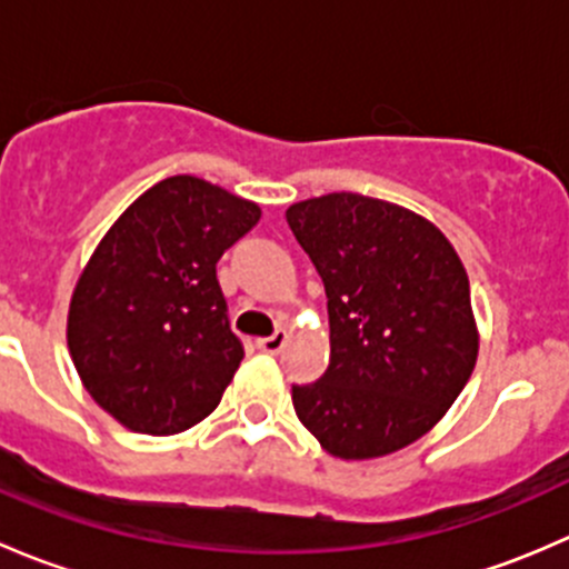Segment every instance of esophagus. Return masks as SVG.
Here are the masks:
<instances>
[{
	"mask_svg": "<svg viewBox=\"0 0 569 569\" xmlns=\"http://www.w3.org/2000/svg\"><path fill=\"white\" fill-rule=\"evenodd\" d=\"M286 341H289V330L286 327H280V330H274V336H267V338H258V349L267 355H278L280 349L286 347Z\"/></svg>",
	"mask_w": 569,
	"mask_h": 569,
	"instance_id": "esophagus-1",
	"label": "esophagus"
}]
</instances>
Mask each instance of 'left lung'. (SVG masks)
<instances>
[{
  "label": "left lung",
  "mask_w": 569,
  "mask_h": 569,
  "mask_svg": "<svg viewBox=\"0 0 569 569\" xmlns=\"http://www.w3.org/2000/svg\"><path fill=\"white\" fill-rule=\"evenodd\" d=\"M317 267L330 317V366L291 388L302 427L338 460L416 443L449 412L479 358L470 283L427 217L358 192L286 209Z\"/></svg>",
  "instance_id": "8db88e82"
}]
</instances>
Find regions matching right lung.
Segmentation results:
<instances>
[{
	"label": "right lung",
	"mask_w": 569,
	"mask_h": 569,
	"mask_svg": "<svg viewBox=\"0 0 569 569\" xmlns=\"http://www.w3.org/2000/svg\"><path fill=\"white\" fill-rule=\"evenodd\" d=\"M258 217V203L217 183L170 176L96 244L68 306V352L126 429L164 438L217 410L244 358L217 261Z\"/></svg>",
	"instance_id": "obj_1"
}]
</instances>
